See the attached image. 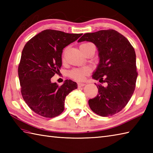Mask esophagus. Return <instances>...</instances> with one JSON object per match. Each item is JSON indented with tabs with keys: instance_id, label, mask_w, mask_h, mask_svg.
<instances>
[{
	"instance_id": "1",
	"label": "esophagus",
	"mask_w": 153,
	"mask_h": 153,
	"mask_svg": "<svg viewBox=\"0 0 153 153\" xmlns=\"http://www.w3.org/2000/svg\"><path fill=\"white\" fill-rule=\"evenodd\" d=\"M77 85H78V87H83L84 85H85V83H77Z\"/></svg>"
}]
</instances>
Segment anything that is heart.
<instances>
[{"instance_id":"obj_1","label":"heart","mask_w":153,"mask_h":153,"mask_svg":"<svg viewBox=\"0 0 153 153\" xmlns=\"http://www.w3.org/2000/svg\"><path fill=\"white\" fill-rule=\"evenodd\" d=\"M91 45H93L91 43H84L82 45H80L79 48L80 50L83 51L86 47ZM62 59H64V53L62 55ZM91 70L89 68H77V69H74L71 71L70 73V77L71 78L76 80V81H84L86 78L87 75L90 72Z\"/></svg>"}]
</instances>
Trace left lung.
I'll list each match as a JSON object with an SVG mask.
<instances>
[{"instance_id":"1","label":"left lung","mask_w":153,"mask_h":153,"mask_svg":"<svg viewBox=\"0 0 153 153\" xmlns=\"http://www.w3.org/2000/svg\"><path fill=\"white\" fill-rule=\"evenodd\" d=\"M92 42L98 48L100 62L93 78L99 93L89 100L93 111L100 116H112L121 111L130 100L137 77L136 55L127 39L114 30L84 34L78 40Z\"/></svg>"}]
</instances>
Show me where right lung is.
<instances>
[{
	"label": "right lung",
	"mask_w": 153,
	"mask_h": 153,
	"mask_svg": "<svg viewBox=\"0 0 153 153\" xmlns=\"http://www.w3.org/2000/svg\"><path fill=\"white\" fill-rule=\"evenodd\" d=\"M82 35L46 30L25 45L18 66L21 93L37 114L45 118L60 115L64 111L66 97L77 88V83L70 79L59 86L51 83V79L60 69L64 48Z\"/></svg>",
	"instance_id": "add662e5"
}]
</instances>
